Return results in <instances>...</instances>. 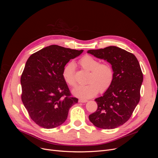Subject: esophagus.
<instances>
[{"label": "esophagus", "instance_id": "esophagus-1", "mask_svg": "<svg viewBox=\"0 0 158 158\" xmlns=\"http://www.w3.org/2000/svg\"><path fill=\"white\" fill-rule=\"evenodd\" d=\"M78 102H79L80 103H85V102H87L88 101H87L86 99H80L78 100Z\"/></svg>", "mask_w": 158, "mask_h": 158}]
</instances>
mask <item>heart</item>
<instances>
[{
  "instance_id": "b5f03b06",
  "label": "heart",
  "mask_w": 158,
  "mask_h": 158,
  "mask_svg": "<svg viewBox=\"0 0 158 158\" xmlns=\"http://www.w3.org/2000/svg\"><path fill=\"white\" fill-rule=\"evenodd\" d=\"M80 65L85 70L89 72L87 85H79L73 90L75 96L81 99H89L100 93L106 92L111 86L114 80V70L108 63H100L92 56L86 55L79 61ZM64 82L70 87L76 85L75 77V64L70 62L63 70Z\"/></svg>"
}]
</instances>
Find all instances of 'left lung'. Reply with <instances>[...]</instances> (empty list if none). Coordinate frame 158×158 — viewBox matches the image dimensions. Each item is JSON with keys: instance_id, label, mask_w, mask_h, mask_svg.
<instances>
[{"instance_id": "1", "label": "left lung", "mask_w": 158, "mask_h": 158, "mask_svg": "<svg viewBox=\"0 0 158 158\" xmlns=\"http://www.w3.org/2000/svg\"><path fill=\"white\" fill-rule=\"evenodd\" d=\"M112 65L114 80L102 96L96 98V111L89 115L94 125L103 129H113L123 125L129 118L140 101L143 74L136 57L131 52L115 46L88 51Z\"/></svg>"}]
</instances>
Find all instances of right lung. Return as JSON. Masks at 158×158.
Masks as SVG:
<instances>
[{"instance_id": "right-lung-1", "label": "right lung", "mask_w": 158, "mask_h": 158, "mask_svg": "<svg viewBox=\"0 0 158 158\" xmlns=\"http://www.w3.org/2000/svg\"><path fill=\"white\" fill-rule=\"evenodd\" d=\"M82 52L52 45L27 59L20 80L22 101L32 121L41 127L61 125L70 108L78 103L64 82L63 70L70 59Z\"/></svg>"}]
</instances>
